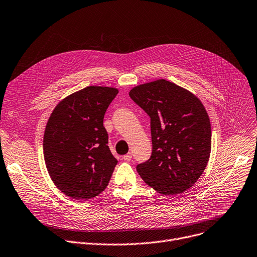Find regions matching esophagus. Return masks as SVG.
I'll list each match as a JSON object with an SVG mask.
<instances>
[{"label": "esophagus", "mask_w": 257, "mask_h": 257, "mask_svg": "<svg viewBox=\"0 0 257 257\" xmlns=\"http://www.w3.org/2000/svg\"><path fill=\"white\" fill-rule=\"evenodd\" d=\"M123 159H124L125 161H130V160L132 159V154H131V153L126 154V155L123 156Z\"/></svg>", "instance_id": "esophagus-1"}]
</instances>
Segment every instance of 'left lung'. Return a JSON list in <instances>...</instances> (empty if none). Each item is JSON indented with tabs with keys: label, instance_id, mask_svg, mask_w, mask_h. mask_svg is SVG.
<instances>
[{
	"label": "left lung",
	"instance_id": "obj_1",
	"mask_svg": "<svg viewBox=\"0 0 257 257\" xmlns=\"http://www.w3.org/2000/svg\"><path fill=\"white\" fill-rule=\"evenodd\" d=\"M129 96L151 117V158L136 166L147 185L164 195L192 187L209 162L211 122L201 101L165 79L136 85Z\"/></svg>",
	"mask_w": 257,
	"mask_h": 257
}]
</instances>
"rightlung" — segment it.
I'll list each match as a JSON object with an SVG mask.
<instances>
[{
	"label": "right lung",
	"mask_w": 257,
	"mask_h": 257,
	"mask_svg": "<svg viewBox=\"0 0 257 257\" xmlns=\"http://www.w3.org/2000/svg\"><path fill=\"white\" fill-rule=\"evenodd\" d=\"M118 90L90 85L61 100L44 131L47 172L58 189L73 199H90L108 185L117 160L107 146L105 111Z\"/></svg>",
	"instance_id": "1"
}]
</instances>
